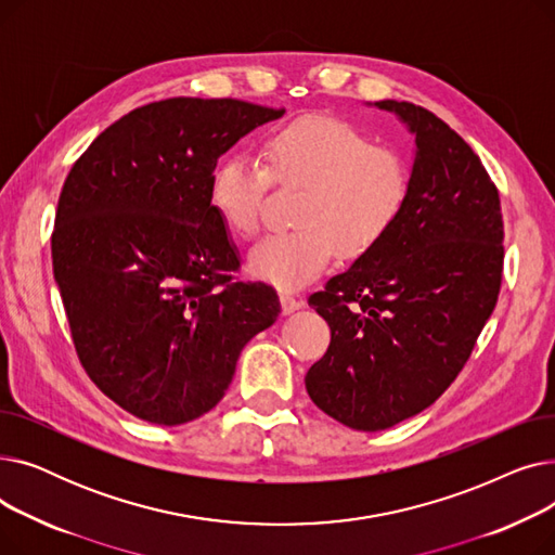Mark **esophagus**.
Wrapping results in <instances>:
<instances>
[{"instance_id":"34e87169","label":"esophagus","mask_w":555,"mask_h":555,"mask_svg":"<svg viewBox=\"0 0 555 555\" xmlns=\"http://www.w3.org/2000/svg\"><path fill=\"white\" fill-rule=\"evenodd\" d=\"M281 308L285 314H289V312L304 308V301L297 299L293 293H281Z\"/></svg>"}]
</instances>
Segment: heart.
I'll list each match as a JSON object with an SVG mask.
<instances>
[{"mask_svg":"<svg viewBox=\"0 0 555 555\" xmlns=\"http://www.w3.org/2000/svg\"><path fill=\"white\" fill-rule=\"evenodd\" d=\"M268 178L301 186L295 229L272 233L249 254V270L283 289L310 283L335 251L358 258L380 245L406 207L410 168L391 149L335 116H301L262 139L260 162L233 153L214 170L209 202L233 236L251 238Z\"/></svg>","mask_w":555,"mask_h":555,"instance_id":"1","label":"heart"}]
</instances>
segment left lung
Instances as JSON below:
<instances>
[{
	"mask_svg": "<svg viewBox=\"0 0 555 555\" xmlns=\"http://www.w3.org/2000/svg\"><path fill=\"white\" fill-rule=\"evenodd\" d=\"M375 105L416 134L406 207L380 245L308 299L331 344L306 389L319 410L362 431L416 416L456 380L504 272L500 193L477 153L421 105Z\"/></svg>",
	"mask_w": 555,
	"mask_h": 555,
	"instance_id": "8db88e82",
	"label": "left lung"
}]
</instances>
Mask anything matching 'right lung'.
<instances>
[{
	"label": "right lung",
	"mask_w": 555,
	"mask_h": 555,
	"mask_svg": "<svg viewBox=\"0 0 555 555\" xmlns=\"http://www.w3.org/2000/svg\"><path fill=\"white\" fill-rule=\"evenodd\" d=\"M283 112L155 101L103 130L67 175L51 258L76 356L141 421L182 425L214 410L243 346L281 312L272 285L236 276L209 182L222 153Z\"/></svg>",
	"instance_id": "1"
}]
</instances>
